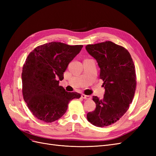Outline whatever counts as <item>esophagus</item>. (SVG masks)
Wrapping results in <instances>:
<instances>
[{
  "instance_id": "esophagus-1",
  "label": "esophagus",
  "mask_w": 156,
  "mask_h": 156,
  "mask_svg": "<svg viewBox=\"0 0 156 156\" xmlns=\"http://www.w3.org/2000/svg\"><path fill=\"white\" fill-rule=\"evenodd\" d=\"M81 98L84 99V100H90L91 98V96H87V95H84V94H82L81 95Z\"/></svg>"
}]
</instances>
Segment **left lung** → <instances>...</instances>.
I'll list each match as a JSON object with an SVG mask.
<instances>
[{"instance_id": "8db88e82", "label": "left lung", "mask_w": 156, "mask_h": 156, "mask_svg": "<svg viewBox=\"0 0 156 156\" xmlns=\"http://www.w3.org/2000/svg\"><path fill=\"white\" fill-rule=\"evenodd\" d=\"M86 49L97 61L105 90L103 100L93 96L96 107L87 118L94 126H108L125 114L133 99L136 84L133 61L128 51L110 41L87 45Z\"/></svg>"}]
</instances>
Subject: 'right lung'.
<instances>
[{
	"instance_id": "1",
	"label": "right lung",
	"mask_w": 156,
	"mask_h": 156,
	"mask_svg": "<svg viewBox=\"0 0 156 156\" xmlns=\"http://www.w3.org/2000/svg\"><path fill=\"white\" fill-rule=\"evenodd\" d=\"M83 47L53 41L37 47L28 55L23 67L22 92L28 108L37 119L48 123L58 120L69 102L81 97L77 92L66 91L59 81Z\"/></svg>"
}]
</instances>
